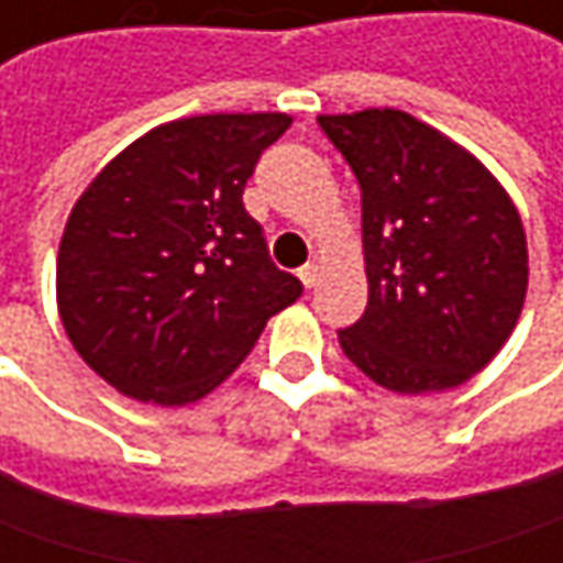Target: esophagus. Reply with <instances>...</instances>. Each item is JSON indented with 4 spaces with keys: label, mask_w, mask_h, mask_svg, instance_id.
Masks as SVG:
<instances>
[{
    "label": "esophagus",
    "mask_w": 563,
    "mask_h": 563,
    "mask_svg": "<svg viewBox=\"0 0 563 563\" xmlns=\"http://www.w3.org/2000/svg\"><path fill=\"white\" fill-rule=\"evenodd\" d=\"M299 280H302L306 289H311V286L318 283V264H306V267L299 271Z\"/></svg>",
    "instance_id": "1"
}]
</instances>
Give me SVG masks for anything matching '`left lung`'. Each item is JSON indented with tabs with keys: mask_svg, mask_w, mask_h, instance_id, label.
Instances as JSON below:
<instances>
[{
	"mask_svg": "<svg viewBox=\"0 0 563 563\" xmlns=\"http://www.w3.org/2000/svg\"><path fill=\"white\" fill-rule=\"evenodd\" d=\"M362 188L365 314L336 330L394 394L448 390L517 328L529 257L520 213L470 151L400 110L318 115Z\"/></svg>",
	"mask_w": 563,
	"mask_h": 563,
	"instance_id": "obj_1",
	"label": "left lung"
}]
</instances>
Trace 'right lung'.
Listing matches in <instances>:
<instances>
[{"label": "right lung", "mask_w": 563, "mask_h": 563, "mask_svg": "<svg viewBox=\"0 0 563 563\" xmlns=\"http://www.w3.org/2000/svg\"><path fill=\"white\" fill-rule=\"evenodd\" d=\"M286 112L166 122L87 185L56 261L62 328L87 365L141 404L201 400L302 296L242 205Z\"/></svg>", "instance_id": "obj_1"}]
</instances>
